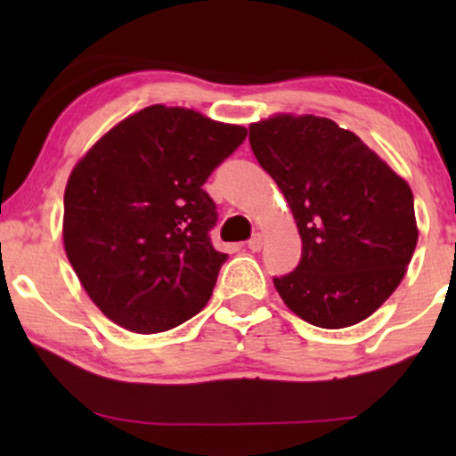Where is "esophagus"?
Wrapping results in <instances>:
<instances>
[{"mask_svg": "<svg viewBox=\"0 0 456 456\" xmlns=\"http://www.w3.org/2000/svg\"><path fill=\"white\" fill-rule=\"evenodd\" d=\"M261 245H264V239H261V234H253L251 239H248V242H247V247L251 248L253 253H255V251H259Z\"/></svg>", "mask_w": 456, "mask_h": 456, "instance_id": "esophagus-1", "label": "esophagus"}]
</instances>
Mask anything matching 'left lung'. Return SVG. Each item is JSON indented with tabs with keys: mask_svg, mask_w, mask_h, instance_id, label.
<instances>
[{
	"mask_svg": "<svg viewBox=\"0 0 456 456\" xmlns=\"http://www.w3.org/2000/svg\"><path fill=\"white\" fill-rule=\"evenodd\" d=\"M248 142L284 192L303 240L298 265L273 278L282 301L317 328L363 322L413 257L409 184L328 118L273 116L248 126Z\"/></svg>",
	"mask_w": 456,
	"mask_h": 456,
	"instance_id": "left-lung-1",
	"label": "left lung"
}]
</instances>
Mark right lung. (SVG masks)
<instances>
[{"mask_svg": "<svg viewBox=\"0 0 456 456\" xmlns=\"http://www.w3.org/2000/svg\"><path fill=\"white\" fill-rule=\"evenodd\" d=\"M247 128L149 105L99 139L64 192V247L91 301L139 334L208 305L228 255L211 245L217 205L203 184Z\"/></svg>", "mask_w": 456, "mask_h": 456, "instance_id": "1", "label": "right lung"}]
</instances>
